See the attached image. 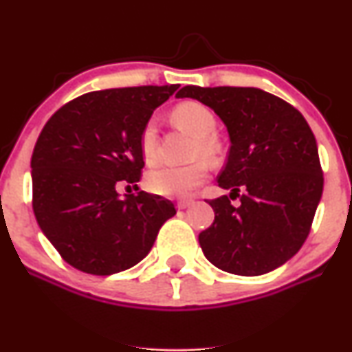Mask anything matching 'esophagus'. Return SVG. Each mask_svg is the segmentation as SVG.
Returning a JSON list of instances; mask_svg holds the SVG:
<instances>
[{"instance_id":"1","label":"esophagus","mask_w":352,"mask_h":352,"mask_svg":"<svg viewBox=\"0 0 352 352\" xmlns=\"http://www.w3.org/2000/svg\"><path fill=\"white\" fill-rule=\"evenodd\" d=\"M190 205H192V200H180L179 204H177V208L185 210V208H188Z\"/></svg>"}]
</instances>
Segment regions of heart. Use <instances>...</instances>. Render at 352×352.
Returning a JSON list of instances; mask_svg holds the SVG:
<instances>
[{"label": "heart", "instance_id": "b5f03b06", "mask_svg": "<svg viewBox=\"0 0 352 352\" xmlns=\"http://www.w3.org/2000/svg\"><path fill=\"white\" fill-rule=\"evenodd\" d=\"M170 119L173 124L195 137V142L192 145L193 157H204L208 162L217 160L218 153H220V142L215 135L217 117L207 106L195 102V100H187V102H182L172 109ZM139 145L145 162H155L159 134H157V125L153 120L145 122L140 131ZM207 173L208 168L204 160H197V162L182 165V167L160 165L147 173L145 185L157 195L180 199V197H187L192 190L204 184Z\"/></svg>", "mask_w": 352, "mask_h": 352}]
</instances>
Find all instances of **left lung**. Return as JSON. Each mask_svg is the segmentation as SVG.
I'll return each mask as SVG.
<instances>
[{
	"label": "left lung",
	"instance_id": "obj_1",
	"mask_svg": "<svg viewBox=\"0 0 352 352\" xmlns=\"http://www.w3.org/2000/svg\"><path fill=\"white\" fill-rule=\"evenodd\" d=\"M175 98L212 107L232 142L218 175L230 197L208 200L215 220L199 235L204 254L241 276L273 272L300 252L322 195L313 131L292 104L256 87L185 86Z\"/></svg>",
	"mask_w": 352,
	"mask_h": 352
}]
</instances>
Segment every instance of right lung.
Listing matches in <instances>:
<instances>
[{"label": "right lung", "mask_w": 352, "mask_h": 352, "mask_svg": "<svg viewBox=\"0 0 352 352\" xmlns=\"http://www.w3.org/2000/svg\"><path fill=\"white\" fill-rule=\"evenodd\" d=\"M179 84L104 89L64 104L31 157L33 210L63 260L89 274H114L144 260L175 205L137 187L140 131ZM139 190V187H137Z\"/></svg>", "instance_id": "add662e5"}]
</instances>
